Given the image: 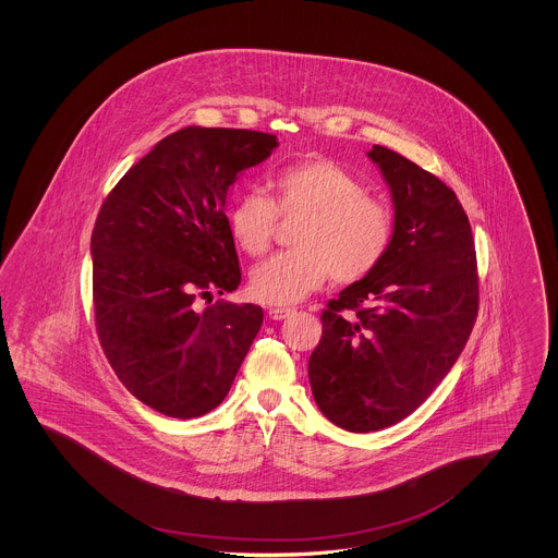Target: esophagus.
I'll list each match as a JSON object with an SVG mask.
<instances>
[{
	"mask_svg": "<svg viewBox=\"0 0 558 558\" xmlns=\"http://www.w3.org/2000/svg\"><path fill=\"white\" fill-rule=\"evenodd\" d=\"M292 314H294V310H291V307H271L269 310V318L271 319L291 318Z\"/></svg>",
	"mask_w": 558,
	"mask_h": 558,
	"instance_id": "1",
	"label": "esophagus"
}]
</instances>
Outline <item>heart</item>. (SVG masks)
<instances>
[{
  "mask_svg": "<svg viewBox=\"0 0 558 558\" xmlns=\"http://www.w3.org/2000/svg\"><path fill=\"white\" fill-rule=\"evenodd\" d=\"M274 201L262 190L239 194L228 207V226L240 248L264 255L278 217L296 219L292 251L251 271V294L267 305H292L330 276L353 284L371 276L393 239L389 209L366 194L362 182L335 160L307 159L282 169Z\"/></svg>",
  "mask_w": 558,
  "mask_h": 558,
  "instance_id": "1",
  "label": "heart"
}]
</instances>
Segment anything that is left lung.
Returning a JSON list of instances; mask_svg holds the SVG:
<instances>
[{"label":"left lung","instance_id":"obj_1","mask_svg":"<svg viewBox=\"0 0 558 558\" xmlns=\"http://www.w3.org/2000/svg\"><path fill=\"white\" fill-rule=\"evenodd\" d=\"M396 209L378 267L322 312L310 357L319 412L351 433L410 416L446 378L477 318V255L469 217L439 178L372 146Z\"/></svg>","mask_w":558,"mask_h":558}]
</instances>
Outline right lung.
Returning <instances> with one entry per match:
<instances>
[{
  "mask_svg": "<svg viewBox=\"0 0 558 558\" xmlns=\"http://www.w3.org/2000/svg\"><path fill=\"white\" fill-rule=\"evenodd\" d=\"M278 146L276 135L190 125L110 190L92 232L100 345L133 398L171 418H196L228 396L264 310L217 301L239 289L226 217L230 187Z\"/></svg>",
  "mask_w": 558,
  "mask_h": 558,
  "instance_id": "1",
  "label": "right lung"
}]
</instances>
